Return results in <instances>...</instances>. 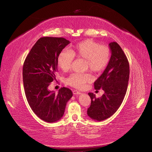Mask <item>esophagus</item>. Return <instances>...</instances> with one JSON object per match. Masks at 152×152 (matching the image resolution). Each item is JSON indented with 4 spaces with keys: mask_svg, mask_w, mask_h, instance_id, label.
Listing matches in <instances>:
<instances>
[{
    "mask_svg": "<svg viewBox=\"0 0 152 152\" xmlns=\"http://www.w3.org/2000/svg\"><path fill=\"white\" fill-rule=\"evenodd\" d=\"M73 94L74 95H77V94H80L81 92L77 91V90H73Z\"/></svg>",
    "mask_w": 152,
    "mask_h": 152,
    "instance_id": "esophagus-1",
    "label": "esophagus"
}]
</instances>
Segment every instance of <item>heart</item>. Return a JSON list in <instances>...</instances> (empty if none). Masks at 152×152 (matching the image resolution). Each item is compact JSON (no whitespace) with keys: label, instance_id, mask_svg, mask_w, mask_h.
Returning a JSON list of instances; mask_svg holds the SVG:
<instances>
[{"label":"heart","instance_id":"obj_1","mask_svg":"<svg viewBox=\"0 0 152 152\" xmlns=\"http://www.w3.org/2000/svg\"><path fill=\"white\" fill-rule=\"evenodd\" d=\"M86 60V67L94 73H99L107 68L111 58V51L107 45H101L91 39L77 43L70 50H64L58 57V65L64 72L72 67L74 58ZM91 80L87 73H73L66 79V83L77 89H82Z\"/></svg>","mask_w":152,"mask_h":152}]
</instances>
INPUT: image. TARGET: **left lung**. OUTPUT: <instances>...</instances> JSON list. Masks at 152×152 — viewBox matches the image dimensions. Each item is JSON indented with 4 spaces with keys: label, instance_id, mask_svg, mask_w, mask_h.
<instances>
[{
    "label": "left lung",
    "instance_id": "1",
    "mask_svg": "<svg viewBox=\"0 0 152 152\" xmlns=\"http://www.w3.org/2000/svg\"><path fill=\"white\" fill-rule=\"evenodd\" d=\"M112 52L111 58L103 73L94 82V89H103L104 94L96 98L95 94L89 93L91 99L87 115L98 121L111 117L120 107L126 94L129 78V64L123 50L117 42L109 44Z\"/></svg>",
    "mask_w": 152,
    "mask_h": 152
}]
</instances>
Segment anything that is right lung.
<instances>
[{
	"mask_svg": "<svg viewBox=\"0 0 152 152\" xmlns=\"http://www.w3.org/2000/svg\"><path fill=\"white\" fill-rule=\"evenodd\" d=\"M70 44L63 37L40 38L27 55L23 67V80L26 98L33 112L42 121L54 122L65 112L72 91L61 87L56 94L48 89L56 79L58 57Z\"/></svg>",
	"mask_w": 152,
	"mask_h": 152,
	"instance_id": "right-lung-1",
	"label": "right lung"
}]
</instances>
